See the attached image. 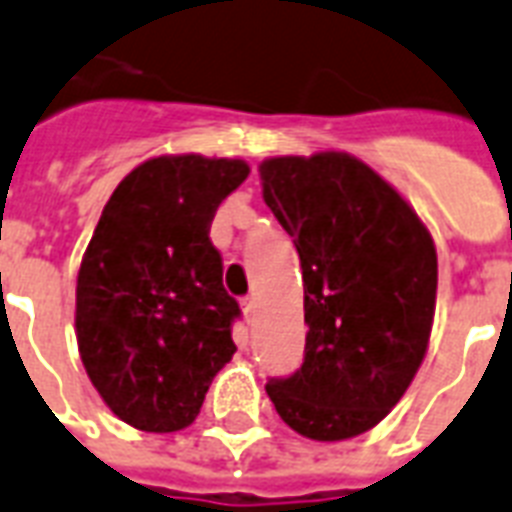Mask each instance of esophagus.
I'll list each match as a JSON object with an SVG mask.
<instances>
[{
  "label": "esophagus",
  "mask_w": 512,
  "mask_h": 512,
  "mask_svg": "<svg viewBox=\"0 0 512 512\" xmlns=\"http://www.w3.org/2000/svg\"><path fill=\"white\" fill-rule=\"evenodd\" d=\"M256 307H259V304H256V296H245V299H243L245 318H248V320L256 318Z\"/></svg>",
  "instance_id": "obj_1"
}]
</instances>
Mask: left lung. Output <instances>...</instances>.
<instances>
[{
	"label": "left lung",
	"mask_w": 512,
	"mask_h": 512,
	"mask_svg": "<svg viewBox=\"0 0 512 512\" xmlns=\"http://www.w3.org/2000/svg\"><path fill=\"white\" fill-rule=\"evenodd\" d=\"M264 202L293 237L304 283V363L269 379L285 425L344 441L403 398L430 342L438 291L433 237L366 162L342 152L259 165Z\"/></svg>",
	"instance_id": "1"
}]
</instances>
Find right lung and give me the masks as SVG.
Listing matches in <instances>:
<instances>
[{"label": "right lung", "instance_id": "right-lung-1", "mask_svg": "<svg viewBox=\"0 0 512 512\" xmlns=\"http://www.w3.org/2000/svg\"><path fill=\"white\" fill-rule=\"evenodd\" d=\"M248 170L200 154L146 160L90 237L77 275L79 355L106 406L136 430L192 425L235 355L240 304L221 283L211 224Z\"/></svg>", "mask_w": 512, "mask_h": 512}]
</instances>
